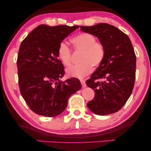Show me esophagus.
Instances as JSON below:
<instances>
[{
  "instance_id": "obj_1",
  "label": "esophagus",
  "mask_w": 151,
  "mask_h": 151,
  "mask_svg": "<svg viewBox=\"0 0 151 151\" xmlns=\"http://www.w3.org/2000/svg\"><path fill=\"white\" fill-rule=\"evenodd\" d=\"M80 82H81L82 87H85V86H86V84H85V81H84V80H80Z\"/></svg>"
}]
</instances>
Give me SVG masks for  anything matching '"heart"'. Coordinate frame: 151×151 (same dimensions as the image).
Masks as SVG:
<instances>
[{
    "instance_id": "heart-1",
    "label": "heart",
    "mask_w": 151,
    "mask_h": 151,
    "mask_svg": "<svg viewBox=\"0 0 151 151\" xmlns=\"http://www.w3.org/2000/svg\"><path fill=\"white\" fill-rule=\"evenodd\" d=\"M74 49L82 51L79 65L67 68L66 74L69 77L82 78L89 74L94 67H98L104 60L106 49L104 45L97 42L96 36L89 33H82L71 39ZM57 55L64 66L68 67L71 63V49L65 41L58 45Z\"/></svg>"
}]
</instances>
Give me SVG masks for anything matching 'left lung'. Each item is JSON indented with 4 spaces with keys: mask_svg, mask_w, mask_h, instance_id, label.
Returning a JSON list of instances; mask_svg holds the SVG:
<instances>
[{
    "mask_svg": "<svg viewBox=\"0 0 151 151\" xmlns=\"http://www.w3.org/2000/svg\"><path fill=\"white\" fill-rule=\"evenodd\" d=\"M80 29L98 37L106 49L104 60L86 81L95 92L87 106L96 115L112 114L122 108L133 91L136 71L133 45L127 34L111 24L80 26Z\"/></svg>",
    "mask_w": 151,
    "mask_h": 151,
    "instance_id": "obj_1",
    "label": "left lung"
}]
</instances>
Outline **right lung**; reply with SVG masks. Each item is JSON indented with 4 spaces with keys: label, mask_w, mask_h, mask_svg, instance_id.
<instances>
[{
    "label": "right lung",
    "mask_w": 151,
    "mask_h": 151,
    "mask_svg": "<svg viewBox=\"0 0 151 151\" xmlns=\"http://www.w3.org/2000/svg\"><path fill=\"white\" fill-rule=\"evenodd\" d=\"M79 26L40 24L22 40L17 59L22 98L36 114L55 117L67 108L68 100L82 87L76 78L62 82L64 65L57 55L58 45Z\"/></svg>",
    "instance_id": "1"
}]
</instances>
